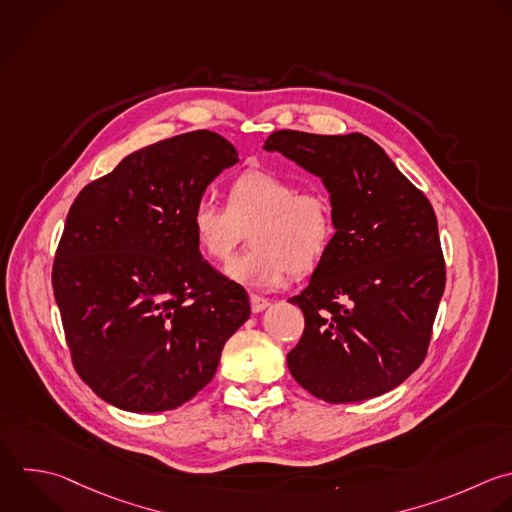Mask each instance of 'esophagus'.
Masks as SVG:
<instances>
[{
    "instance_id": "obj_1",
    "label": "esophagus",
    "mask_w": 512,
    "mask_h": 512,
    "mask_svg": "<svg viewBox=\"0 0 512 512\" xmlns=\"http://www.w3.org/2000/svg\"><path fill=\"white\" fill-rule=\"evenodd\" d=\"M270 306V300L264 298V296H258V294H250V308L254 314L266 310Z\"/></svg>"
}]
</instances>
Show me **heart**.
I'll return each mask as SVG.
<instances>
[{"instance_id": "b5f03b06", "label": "heart", "mask_w": 512, "mask_h": 512, "mask_svg": "<svg viewBox=\"0 0 512 512\" xmlns=\"http://www.w3.org/2000/svg\"><path fill=\"white\" fill-rule=\"evenodd\" d=\"M198 248L226 262L252 232V252L234 258L226 274L246 286L278 288L290 272L308 274L328 254L336 236L330 196L272 172L248 170L228 188V206L204 196L190 214Z\"/></svg>"}]
</instances>
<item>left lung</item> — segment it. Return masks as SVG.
Wrapping results in <instances>:
<instances>
[{
	"mask_svg": "<svg viewBox=\"0 0 512 512\" xmlns=\"http://www.w3.org/2000/svg\"><path fill=\"white\" fill-rule=\"evenodd\" d=\"M264 150L320 176L336 216L328 254L290 298L304 312L294 380L330 404L396 388L426 356L446 282L428 198L362 134L278 130Z\"/></svg>",
	"mask_w": 512,
	"mask_h": 512,
	"instance_id": "1",
	"label": "left lung"
}]
</instances>
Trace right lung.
I'll list each match as a JSON object with an SVG mask.
<instances>
[{"mask_svg": "<svg viewBox=\"0 0 512 512\" xmlns=\"http://www.w3.org/2000/svg\"><path fill=\"white\" fill-rule=\"evenodd\" d=\"M236 162L226 138L196 130L130 154L74 200L52 284L74 368L106 402L182 406L248 320L246 290L202 258L190 226L208 184Z\"/></svg>", "mask_w": 512, "mask_h": 512, "instance_id": "right-lung-1", "label": "right lung"}]
</instances>
